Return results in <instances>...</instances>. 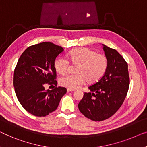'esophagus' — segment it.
Instances as JSON below:
<instances>
[{
	"label": "esophagus",
	"instance_id": "1",
	"mask_svg": "<svg viewBox=\"0 0 147 147\" xmlns=\"http://www.w3.org/2000/svg\"><path fill=\"white\" fill-rule=\"evenodd\" d=\"M73 91H74V90H71L69 88L67 89V92H73Z\"/></svg>",
	"mask_w": 147,
	"mask_h": 147
}]
</instances>
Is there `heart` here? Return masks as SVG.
<instances>
[{"label":"heart","mask_w":147,"mask_h":147,"mask_svg":"<svg viewBox=\"0 0 147 147\" xmlns=\"http://www.w3.org/2000/svg\"><path fill=\"white\" fill-rule=\"evenodd\" d=\"M67 59L72 64L76 65V74H67L60 78L61 86L71 90L80 88L87 82L94 83L104 76L108 68V59L103 54L97 53L88 48H78L69 52ZM68 60L63 57L57 59L54 67L61 74L67 73L69 68Z\"/></svg>","instance_id":"1"}]
</instances>
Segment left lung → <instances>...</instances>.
<instances>
[{"instance_id": "8db88e82", "label": "left lung", "mask_w": 147, "mask_h": 147, "mask_svg": "<svg viewBox=\"0 0 147 147\" xmlns=\"http://www.w3.org/2000/svg\"><path fill=\"white\" fill-rule=\"evenodd\" d=\"M108 59L104 76L88 88L78 105L81 113L88 119L100 121L110 117L124 102L129 86L128 65L115 49L102 44Z\"/></svg>"}]
</instances>
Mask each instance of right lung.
<instances>
[{"instance_id": "obj_1", "label": "right lung", "mask_w": 147, "mask_h": 147, "mask_svg": "<svg viewBox=\"0 0 147 147\" xmlns=\"http://www.w3.org/2000/svg\"><path fill=\"white\" fill-rule=\"evenodd\" d=\"M64 49L51 42H43L28 47L18 61L14 73V87L19 102L28 112L44 117L57 108L67 92L64 87H57V57ZM56 86L45 91V84ZM55 87V86H54Z\"/></svg>"}]
</instances>
